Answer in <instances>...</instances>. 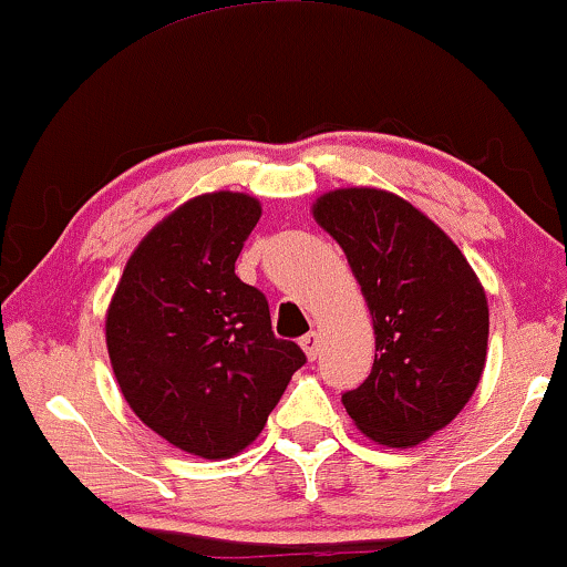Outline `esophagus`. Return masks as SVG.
<instances>
[{
	"label": "esophagus",
	"mask_w": 567,
	"mask_h": 567,
	"mask_svg": "<svg viewBox=\"0 0 567 567\" xmlns=\"http://www.w3.org/2000/svg\"><path fill=\"white\" fill-rule=\"evenodd\" d=\"M301 349L306 351V357H309V360H317V354H320V336H317L315 330H311V333H306L301 338Z\"/></svg>",
	"instance_id": "esophagus-1"
}]
</instances>
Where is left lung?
<instances>
[{
	"instance_id": "1",
	"label": "left lung",
	"mask_w": 567,
	"mask_h": 567,
	"mask_svg": "<svg viewBox=\"0 0 567 567\" xmlns=\"http://www.w3.org/2000/svg\"><path fill=\"white\" fill-rule=\"evenodd\" d=\"M315 218L347 252L373 315L379 354L343 408L379 445H419L451 424L483 375V285L453 239L396 194L338 188L317 199Z\"/></svg>"
}]
</instances>
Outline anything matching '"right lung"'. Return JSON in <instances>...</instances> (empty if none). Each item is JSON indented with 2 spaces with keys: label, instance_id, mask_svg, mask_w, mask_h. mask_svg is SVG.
I'll return each instance as SVG.
<instances>
[{
  "label": "right lung",
  "instance_id": "right-lung-1",
  "mask_svg": "<svg viewBox=\"0 0 567 567\" xmlns=\"http://www.w3.org/2000/svg\"><path fill=\"white\" fill-rule=\"evenodd\" d=\"M258 218L247 194L186 202L135 247L109 306V357L127 405L202 458L250 445L306 362L275 336L264 292L234 275Z\"/></svg>",
  "mask_w": 567,
  "mask_h": 567
}]
</instances>
